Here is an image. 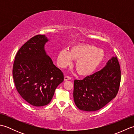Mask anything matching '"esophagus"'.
Returning a JSON list of instances; mask_svg holds the SVG:
<instances>
[{"mask_svg":"<svg viewBox=\"0 0 134 134\" xmlns=\"http://www.w3.org/2000/svg\"><path fill=\"white\" fill-rule=\"evenodd\" d=\"M70 79H71V78L69 76H64V81H67V80H70Z\"/></svg>","mask_w":134,"mask_h":134,"instance_id":"obj_1","label":"esophagus"}]
</instances>
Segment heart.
<instances>
[{
    "label": "heart",
    "instance_id": "heart-1",
    "mask_svg": "<svg viewBox=\"0 0 134 134\" xmlns=\"http://www.w3.org/2000/svg\"><path fill=\"white\" fill-rule=\"evenodd\" d=\"M104 58L103 51L93 45L81 44L61 50L58 54L57 62L60 67L65 68L76 60L75 68L82 76L90 75L100 65Z\"/></svg>",
    "mask_w": 134,
    "mask_h": 134
}]
</instances>
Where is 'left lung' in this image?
Here are the masks:
<instances>
[{
	"label": "left lung",
	"instance_id": "left-lung-1",
	"mask_svg": "<svg viewBox=\"0 0 134 134\" xmlns=\"http://www.w3.org/2000/svg\"><path fill=\"white\" fill-rule=\"evenodd\" d=\"M121 71L117 57H112L105 66L83 80L74 81L73 97L80 110L93 112L101 109L118 93Z\"/></svg>",
	"mask_w": 134,
	"mask_h": 134
}]
</instances>
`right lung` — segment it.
I'll use <instances>...</instances> for the list:
<instances>
[{
	"mask_svg": "<svg viewBox=\"0 0 134 134\" xmlns=\"http://www.w3.org/2000/svg\"><path fill=\"white\" fill-rule=\"evenodd\" d=\"M48 41L45 35L31 38L19 49L13 64V76L17 91L35 107L49 104L56 87L64 81L62 71L45 52V44Z\"/></svg>",
	"mask_w": 134,
	"mask_h": 134,
	"instance_id": "obj_1",
	"label": "right lung"
}]
</instances>
